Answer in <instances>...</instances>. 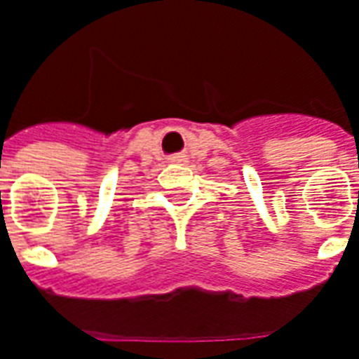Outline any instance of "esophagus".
<instances>
[{
    "label": "esophagus",
    "instance_id": "obj_1",
    "mask_svg": "<svg viewBox=\"0 0 359 359\" xmlns=\"http://www.w3.org/2000/svg\"><path fill=\"white\" fill-rule=\"evenodd\" d=\"M172 161H180V157H175V159H172Z\"/></svg>",
    "mask_w": 359,
    "mask_h": 359
}]
</instances>
